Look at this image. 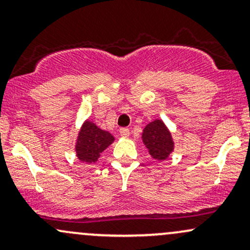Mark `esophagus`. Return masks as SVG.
Returning <instances> with one entry per match:
<instances>
[{
  "label": "esophagus",
  "mask_w": 250,
  "mask_h": 250,
  "mask_svg": "<svg viewBox=\"0 0 250 250\" xmlns=\"http://www.w3.org/2000/svg\"><path fill=\"white\" fill-rule=\"evenodd\" d=\"M120 135H121L122 137H128L129 135H130V130H129L128 128H121L120 129Z\"/></svg>",
  "instance_id": "1"
}]
</instances>
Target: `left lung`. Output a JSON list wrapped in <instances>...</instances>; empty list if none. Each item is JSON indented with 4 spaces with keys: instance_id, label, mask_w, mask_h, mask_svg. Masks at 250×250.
Wrapping results in <instances>:
<instances>
[{
    "instance_id": "8db88e82",
    "label": "left lung",
    "mask_w": 250,
    "mask_h": 250,
    "mask_svg": "<svg viewBox=\"0 0 250 250\" xmlns=\"http://www.w3.org/2000/svg\"><path fill=\"white\" fill-rule=\"evenodd\" d=\"M142 141L151 157L159 161L168 159L174 150V141L170 131L162 120H154L143 129Z\"/></svg>"
}]
</instances>
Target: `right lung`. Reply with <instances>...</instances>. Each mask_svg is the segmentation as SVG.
<instances>
[{
    "label": "right lung",
    "instance_id": "right-lung-1",
    "mask_svg": "<svg viewBox=\"0 0 250 250\" xmlns=\"http://www.w3.org/2000/svg\"><path fill=\"white\" fill-rule=\"evenodd\" d=\"M114 136L109 131L100 129L95 123L87 120L82 125L76 140V156L81 162L95 163L100 155L114 142Z\"/></svg>",
    "mask_w": 250,
    "mask_h": 250
}]
</instances>
